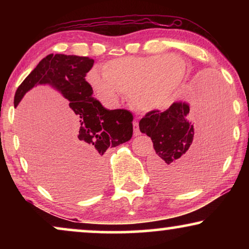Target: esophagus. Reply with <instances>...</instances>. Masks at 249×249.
<instances>
[{"mask_svg": "<svg viewBox=\"0 0 249 249\" xmlns=\"http://www.w3.org/2000/svg\"><path fill=\"white\" fill-rule=\"evenodd\" d=\"M134 135L135 136L141 135V131H139V127H138V122L137 121L134 122Z\"/></svg>", "mask_w": 249, "mask_h": 249, "instance_id": "34e87169", "label": "esophagus"}]
</instances>
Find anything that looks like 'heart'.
I'll return each instance as SVG.
<instances>
[{"label":"heart","mask_w":249,"mask_h":249,"mask_svg":"<svg viewBox=\"0 0 249 249\" xmlns=\"http://www.w3.org/2000/svg\"><path fill=\"white\" fill-rule=\"evenodd\" d=\"M88 73V83L102 100L114 103L122 91L142 112L162 110L185 76L186 66L175 54L124 56Z\"/></svg>","instance_id":"b5f03b06"}]
</instances>
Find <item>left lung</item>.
<instances>
[{
  "label": "left lung",
  "mask_w": 249,
  "mask_h": 249,
  "mask_svg": "<svg viewBox=\"0 0 249 249\" xmlns=\"http://www.w3.org/2000/svg\"><path fill=\"white\" fill-rule=\"evenodd\" d=\"M196 95L198 110L196 104L190 110L187 102H173L168 110L148 112L139 121L141 131L151 137L154 146L149 170L161 189L178 192L195 186L212 175L222 160L228 119L226 91L214 78H204ZM195 113L200 115L196 119ZM192 118L202 120L204 129L195 144L193 124H199L192 123Z\"/></svg>",
  "instance_id": "obj_1"
}]
</instances>
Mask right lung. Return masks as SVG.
Segmentation results:
<instances>
[{
	"mask_svg": "<svg viewBox=\"0 0 249 249\" xmlns=\"http://www.w3.org/2000/svg\"><path fill=\"white\" fill-rule=\"evenodd\" d=\"M93 64L87 56L49 54L18 87L15 107L37 85H49L69 101L76 119V128L67 139L71 172L83 176L91 192H96L105 182L104 153L132 137V114L121 108L107 110L93 97V88L85 78Z\"/></svg>",
	"mask_w": 249,
	"mask_h": 249,
	"instance_id": "obj_1",
	"label": "right lung"
}]
</instances>
